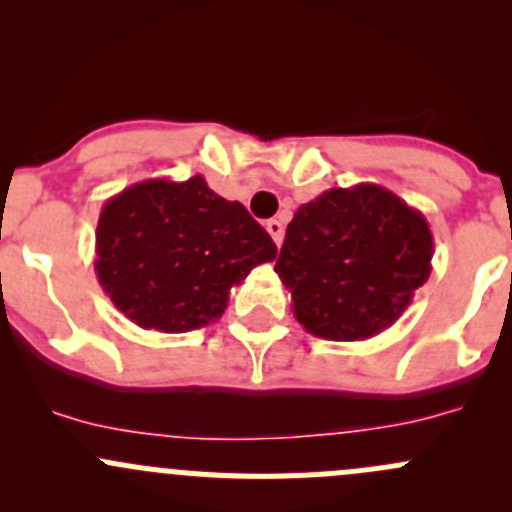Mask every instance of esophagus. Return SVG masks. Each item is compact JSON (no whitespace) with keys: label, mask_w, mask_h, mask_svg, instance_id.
Masks as SVG:
<instances>
[{"label":"esophagus","mask_w":512,"mask_h":512,"mask_svg":"<svg viewBox=\"0 0 512 512\" xmlns=\"http://www.w3.org/2000/svg\"><path fill=\"white\" fill-rule=\"evenodd\" d=\"M265 227H267V232L272 235V240H275L277 245H282V237H285V223L277 218H272V220H267Z\"/></svg>","instance_id":"1"}]
</instances>
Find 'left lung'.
<instances>
[{
	"instance_id": "1",
	"label": "left lung",
	"mask_w": 512,
	"mask_h": 512,
	"mask_svg": "<svg viewBox=\"0 0 512 512\" xmlns=\"http://www.w3.org/2000/svg\"><path fill=\"white\" fill-rule=\"evenodd\" d=\"M426 218L374 183L324 190L294 213L275 272L297 322L332 342L371 339L431 275Z\"/></svg>"
}]
</instances>
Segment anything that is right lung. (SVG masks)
Listing matches in <instances>:
<instances>
[{
	"mask_svg": "<svg viewBox=\"0 0 512 512\" xmlns=\"http://www.w3.org/2000/svg\"><path fill=\"white\" fill-rule=\"evenodd\" d=\"M275 255L265 227L242 203L213 193L203 175L141 180L98 215V282L118 312L156 332L218 322L230 289Z\"/></svg>",
	"mask_w": 512,
	"mask_h": 512,
	"instance_id": "1",
	"label": "right lung"
}]
</instances>
